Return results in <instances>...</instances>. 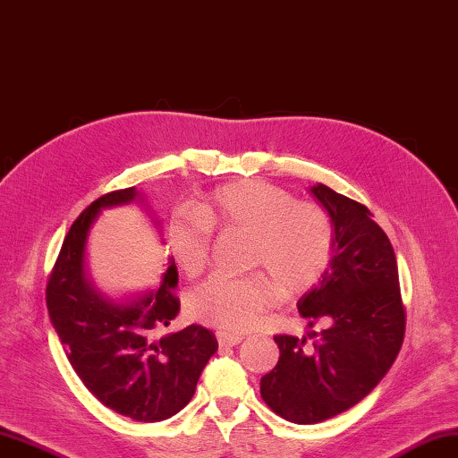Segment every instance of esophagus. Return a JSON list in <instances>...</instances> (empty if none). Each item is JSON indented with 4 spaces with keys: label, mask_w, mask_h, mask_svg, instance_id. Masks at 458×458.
Segmentation results:
<instances>
[{
    "label": "esophagus",
    "mask_w": 458,
    "mask_h": 458,
    "mask_svg": "<svg viewBox=\"0 0 458 458\" xmlns=\"http://www.w3.org/2000/svg\"><path fill=\"white\" fill-rule=\"evenodd\" d=\"M216 337H218V344L222 347H233L242 344L243 335L242 334H230V332H216Z\"/></svg>",
    "instance_id": "obj_1"
}]
</instances>
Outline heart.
Segmentation results:
<instances>
[{"label": "heart", "instance_id": "1", "mask_svg": "<svg viewBox=\"0 0 458 458\" xmlns=\"http://www.w3.org/2000/svg\"><path fill=\"white\" fill-rule=\"evenodd\" d=\"M212 228L251 233V265L267 269L248 277L216 275L191 296L199 322L243 332L286 294H301L322 279L334 253V226L326 212L299 203L289 191L243 179L222 185L169 222L167 240L177 267L189 277L205 271Z\"/></svg>", "mask_w": 458, "mask_h": 458}]
</instances>
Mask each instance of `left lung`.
<instances>
[{
    "mask_svg": "<svg viewBox=\"0 0 458 458\" xmlns=\"http://www.w3.org/2000/svg\"><path fill=\"white\" fill-rule=\"evenodd\" d=\"M334 226V253L322 279L296 302L326 324L306 337L275 335L279 360L261 378V398L286 421L310 425L363 400L385 378L403 342L398 265L370 210L327 185L310 187Z\"/></svg>",
    "mask_w": 458,
    "mask_h": 458,
    "instance_id": "obj_1",
    "label": "left lung"
}]
</instances>
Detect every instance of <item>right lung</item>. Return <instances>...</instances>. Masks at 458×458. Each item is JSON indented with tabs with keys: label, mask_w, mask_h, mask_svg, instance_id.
<instances>
[{
	"label": "right lung",
	"mask_w": 458,
	"mask_h": 458,
	"mask_svg": "<svg viewBox=\"0 0 458 458\" xmlns=\"http://www.w3.org/2000/svg\"><path fill=\"white\" fill-rule=\"evenodd\" d=\"M140 203L136 187L99 197L73 222L47 284L50 322L72 369L103 406L134 421H162L183 410L218 342L210 329L191 324L157 337L179 314L175 259H167L157 291L114 301L85 271V248L103 208ZM152 215V212H150ZM159 232V220L152 215Z\"/></svg>",
	"instance_id": "add662e5"
}]
</instances>
